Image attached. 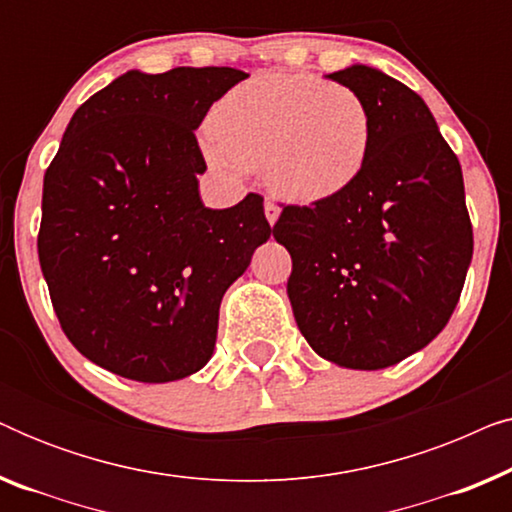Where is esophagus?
Here are the masks:
<instances>
[{"instance_id": "1", "label": "esophagus", "mask_w": 512, "mask_h": 512, "mask_svg": "<svg viewBox=\"0 0 512 512\" xmlns=\"http://www.w3.org/2000/svg\"><path fill=\"white\" fill-rule=\"evenodd\" d=\"M265 219H268L270 226H275L279 219V207L272 200H265Z\"/></svg>"}]
</instances>
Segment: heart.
<instances>
[{
    "instance_id": "obj_1",
    "label": "heart",
    "mask_w": 512,
    "mask_h": 512,
    "mask_svg": "<svg viewBox=\"0 0 512 512\" xmlns=\"http://www.w3.org/2000/svg\"><path fill=\"white\" fill-rule=\"evenodd\" d=\"M202 139L221 174L263 167L279 198L314 205L338 198L366 172L375 123L363 95L303 72H263L228 90Z\"/></svg>"
}]
</instances>
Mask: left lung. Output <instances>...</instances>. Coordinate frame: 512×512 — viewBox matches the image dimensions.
<instances>
[{
	"label": "left lung",
	"instance_id": "obj_1",
	"mask_svg": "<svg viewBox=\"0 0 512 512\" xmlns=\"http://www.w3.org/2000/svg\"><path fill=\"white\" fill-rule=\"evenodd\" d=\"M363 95L375 123L366 172L338 198L286 205L272 235L300 333L321 359L380 370L450 321L473 258L459 158L422 97L380 69L328 74Z\"/></svg>",
	"mask_w": 512,
	"mask_h": 512
}]
</instances>
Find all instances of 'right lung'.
Instances as JSON below:
<instances>
[{
  "instance_id": "right-lung-1",
  "label": "right lung",
  "mask_w": 512,
  "mask_h": 512,
  "mask_svg": "<svg viewBox=\"0 0 512 512\" xmlns=\"http://www.w3.org/2000/svg\"><path fill=\"white\" fill-rule=\"evenodd\" d=\"M249 74L130 69L74 111L44 174L39 263L69 342L137 382H174L212 359L228 286L268 242L263 198L202 205L195 139Z\"/></svg>"
}]
</instances>
